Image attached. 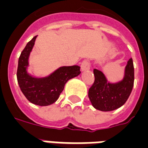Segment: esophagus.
<instances>
[{"instance_id":"obj_1","label":"esophagus","mask_w":148,"mask_h":148,"mask_svg":"<svg viewBox=\"0 0 148 148\" xmlns=\"http://www.w3.org/2000/svg\"><path fill=\"white\" fill-rule=\"evenodd\" d=\"M90 62L87 60H84L82 62L81 64V71L82 72H84V71H86V70L90 69Z\"/></svg>"}]
</instances>
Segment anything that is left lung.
Wrapping results in <instances>:
<instances>
[{"label": "left lung", "mask_w": 148, "mask_h": 148, "mask_svg": "<svg viewBox=\"0 0 148 148\" xmlns=\"http://www.w3.org/2000/svg\"><path fill=\"white\" fill-rule=\"evenodd\" d=\"M94 82L89 89L88 97L96 109L109 112L120 108L130 95L134 83V67L132 58L127 62L125 75L118 83H108L101 71L94 69Z\"/></svg>", "instance_id": "1"}]
</instances>
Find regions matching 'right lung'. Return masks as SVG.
I'll return each instance as SVG.
<instances>
[{
  "mask_svg": "<svg viewBox=\"0 0 148 148\" xmlns=\"http://www.w3.org/2000/svg\"><path fill=\"white\" fill-rule=\"evenodd\" d=\"M37 36L28 42L18 58L17 79L21 90L29 101L40 106H47L56 101L65 83L80 74L78 65L62 66L44 78L33 77L27 73L29 57Z\"/></svg>",
  "mask_w": 148,
  "mask_h": 148,
  "instance_id": "add662e5",
  "label": "right lung"
}]
</instances>
